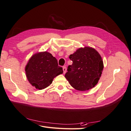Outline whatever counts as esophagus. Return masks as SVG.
<instances>
[{
    "instance_id": "obj_1",
    "label": "esophagus",
    "mask_w": 131,
    "mask_h": 131,
    "mask_svg": "<svg viewBox=\"0 0 131 131\" xmlns=\"http://www.w3.org/2000/svg\"><path fill=\"white\" fill-rule=\"evenodd\" d=\"M63 73L65 74L66 73V71H67V68L65 66L63 67Z\"/></svg>"
}]
</instances>
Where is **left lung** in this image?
Here are the masks:
<instances>
[{
	"label": "left lung",
	"instance_id": "obj_1",
	"mask_svg": "<svg viewBox=\"0 0 131 131\" xmlns=\"http://www.w3.org/2000/svg\"><path fill=\"white\" fill-rule=\"evenodd\" d=\"M73 64L68 66L65 78L75 90L88 91L94 88L100 80L104 65L102 57L92 47L78 49L69 56Z\"/></svg>",
	"mask_w": 131,
	"mask_h": 131
}]
</instances>
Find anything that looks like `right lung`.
Segmentation results:
<instances>
[{"label": "right lung", "instance_id": "add662e5", "mask_svg": "<svg viewBox=\"0 0 131 131\" xmlns=\"http://www.w3.org/2000/svg\"><path fill=\"white\" fill-rule=\"evenodd\" d=\"M25 71L29 82L39 90L50 86L55 77L63 73L57 59L47 51L34 54L28 62Z\"/></svg>", "mask_w": 131, "mask_h": 131}]
</instances>
